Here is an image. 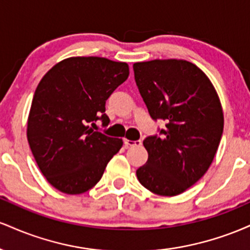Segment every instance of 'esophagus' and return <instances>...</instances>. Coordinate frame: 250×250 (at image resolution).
Wrapping results in <instances>:
<instances>
[{"instance_id": "obj_1", "label": "esophagus", "mask_w": 250, "mask_h": 250, "mask_svg": "<svg viewBox=\"0 0 250 250\" xmlns=\"http://www.w3.org/2000/svg\"><path fill=\"white\" fill-rule=\"evenodd\" d=\"M125 147H139V146L142 145V142L140 141V140H137V141H130V140H125Z\"/></svg>"}]
</instances>
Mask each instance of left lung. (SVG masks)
<instances>
[{"instance_id": "1", "label": "left lung", "mask_w": 250, "mask_h": 250, "mask_svg": "<svg viewBox=\"0 0 250 250\" xmlns=\"http://www.w3.org/2000/svg\"><path fill=\"white\" fill-rule=\"evenodd\" d=\"M135 82L149 115L166 128L143 140L148 161L136 170L151 193L175 196L195 185L213 162L223 133L222 107L214 85L183 60L134 63Z\"/></svg>"}]
</instances>
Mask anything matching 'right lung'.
Returning <instances> with one entry per match:
<instances>
[{
    "instance_id": "1",
    "label": "right lung",
    "mask_w": 250,
    "mask_h": 250,
    "mask_svg": "<svg viewBox=\"0 0 250 250\" xmlns=\"http://www.w3.org/2000/svg\"><path fill=\"white\" fill-rule=\"evenodd\" d=\"M129 76L128 64L103 57H70L43 76L34 94L27 136L40 170L53 187L82 194L101 180L122 139L108 127L105 101Z\"/></svg>"
}]
</instances>
